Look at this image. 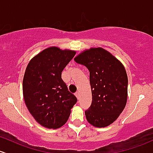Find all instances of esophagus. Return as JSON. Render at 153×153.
<instances>
[{
  "label": "esophagus",
  "mask_w": 153,
  "mask_h": 153,
  "mask_svg": "<svg viewBox=\"0 0 153 153\" xmlns=\"http://www.w3.org/2000/svg\"><path fill=\"white\" fill-rule=\"evenodd\" d=\"M75 94V96H76L77 98H78V99H79V98H80V93H79V92L77 91L76 93Z\"/></svg>",
  "instance_id": "34e87169"
}]
</instances>
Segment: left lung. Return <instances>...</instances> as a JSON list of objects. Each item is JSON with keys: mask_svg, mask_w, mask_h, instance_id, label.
<instances>
[{"mask_svg": "<svg viewBox=\"0 0 153 153\" xmlns=\"http://www.w3.org/2000/svg\"><path fill=\"white\" fill-rule=\"evenodd\" d=\"M88 68L92 102L85 111L90 124L97 128L113 123L125 108L128 77L122 63L104 48L85 50L74 59Z\"/></svg>", "mask_w": 153, "mask_h": 153, "instance_id": "1", "label": "left lung"}]
</instances>
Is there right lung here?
I'll list each match as a JSON object with an SVG mask.
<instances>
[{"label": "right lung", "mask_w": 153, "mask_h": 153, "mask_svg": "<svg viewBox=\"0 0 153 153\" xmlns=\"http://www.w3.org/2000/svg\"><path fill=\"white\" fill-rule=\"evenodd\" d=\"M75 54V51L49 47L27 66L22 83L25 105L35 120L46 128L62 126L77 102L62 79V72Z\"/></svg>", "instance_id": "obj_1"}]
</instances>
